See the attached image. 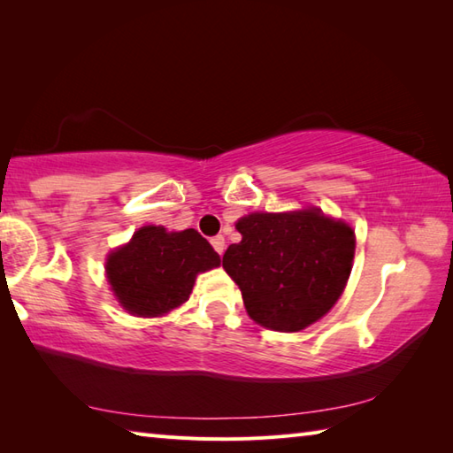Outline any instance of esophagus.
I'll list each match as a JSON object with an SVG mask.
<instances>
[{"label":"esophagus","instance_id":"34e87169","mask_svg":"<svg viewBox=\"0 0 453 453\" xmlns=\"http://www.w3.org/2000/svg\"><path fill=\"white\" fill-rule=\"evenodd\" d=\"M210 243H211V247L216 249V253L221 257L224 255V251H226V239H224V235H216V237H211L210 239Z\"/></svg>","mask_w":453,"mask_h":453}]
</instances>
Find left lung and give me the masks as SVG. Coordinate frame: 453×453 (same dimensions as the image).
<instances>
[{"mask_svg":"<svg viewBox=\"0 0 453 453\" xmlns=\"http://www.w3.org/2000/svg\"><path fill=\"white\" fill-rule=\"evenodd\" d=\"M221 258L258 325L294 333L331 310L350 276L354 232L319 210L249 214Z\"/></svg>","mask_w":453,"mask_h":453,"instance_id":"8db88e82","label":"left lung"}]
</instances>
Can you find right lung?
<instances>
[{"label": "right lung", "mask_w": 453, "mask_h": 453, "mask_svg": "<svg viewBox=\"0 0 453 453\" xmlns=\"http://www.w3.org/2000/svg\"><path fill=\"white\" fill-rule=\"evenodd\" d=\"M218 265L219 255L196 229L167 234L146 226L109 255L107 274L124 310L156 317L185 303L196 274Z\"/></svg>", "instance_id": "right-lung-1"}]
</instances>
